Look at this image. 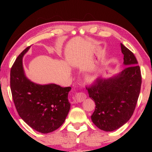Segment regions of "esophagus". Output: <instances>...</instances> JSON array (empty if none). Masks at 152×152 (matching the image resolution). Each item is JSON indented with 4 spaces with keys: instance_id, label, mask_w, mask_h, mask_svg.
<instances>
[{
    "instance_id": "34e87169",
    "label": "esophagus",
    "mask_w": 152,
    "mask_h": 152,
    "mask_svg": "<svg viewBox=\"0 0 152 152\" xmlns=\"http://www.w3.org/2000/svg\"><path fill=\"white\" fill-rule=\"evenodd\" d=\"M75 97L77 101L81 102L86 99V95L84 94V92H78V93H76L75 94Z\"/></svg>"
}]
</instances>
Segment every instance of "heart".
<instances>
[{
	"mask_svg": "<svg viewBox=\"0 0 152 152\" xmlns=\"http://www.w3.org/2000/svg\"><path fill=\"white\" fill-rule=\"evenodd\" d=\"M98 77H99V75H98V74H91V75H88L87 76V80L89 82H94L98 78Z\"/></svg>",
	"mask_w": 152,
	"mask_h": 152,
	"instance_id": "obj_1",
	"label": "heart"
}]
</instances>
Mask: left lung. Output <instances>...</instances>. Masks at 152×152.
I'll list each match as a JSON object with an SVG mask.
<instances>
[{"instance_id": "obj_1", "label": "left lung", "mask_w": 152, "mask_h": 152, "mask_svg": "<svg viewBox=\"0 0 152 152\" xmlns=\"http://www.w3.org/2000/svg\"><path fill=\"white\" fill-rule=\"evenodd\" d=\"M124 70L110 78H99L86 88L96 107L92 121L100 129L113 132L125 125L132 117L141 85L140 66L135 56L121 43Z\"/></svg>"}]
</instances>
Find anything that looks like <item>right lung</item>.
Masks as SVG:
<instances>
[{"instance_id":"1","label":"right lung","mask_w":152,"mask_h":152,"mask_svg":"<svg viewBox=\"0 0 152 152\" xmlns=\"http://www.w3.org/2000/svg\"><path fill=\"white\" fill-rule=\"evenodd\" d=\"M29 47L20 53L11 70L12 99L20 117L42 133L53 132L63 124L70 109L68 93L71 87L56 84H38L27 78L23 58Z\"/></svg>"}]
</instances>
